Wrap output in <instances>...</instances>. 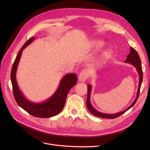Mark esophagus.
Instances as JSON below:
<instances>
[{"mask_svg": "<svg viewBox=\"0 0 150 150\" xmlns=\"http://www.w3.org/2000/svg\"><path fill=\"white\" fill-rule=\"evenodd\" d=\"M89 74L88 72L86 70H83L81 73L80 74L79 76H78V79H79L80 81L81 82H84L87 80V78L88 77Z\"/></svg>", "mask_w": 150, "mask_h": 150, "instance_id": "esophagus-1", "label": "esophagus"}]
</instances>
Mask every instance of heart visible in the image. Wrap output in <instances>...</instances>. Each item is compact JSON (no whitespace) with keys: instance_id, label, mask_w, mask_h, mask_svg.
Returning a JSON list of instances; mask_svg holds the SVG:
<instances>
[{"instance_id":"heart-1","label":"heart","mask_w":150,"mask_h":150,"mask_svg":"<svg viewBox=\"0 0 150 150\" xmlns=\"http://www.w3.org/2000/svg\"><path fill=\"white\" fill-rule=\"evenodd\" d=\"M104 42L103 41H101L100 40H94L93 41V45L94 47V48L97 50L101 49V48H103L104 46ZM112 51L111 50H107L105 51L103 54H102V59H106L109 58L111 56L112 54Z\"/></svg>"}]
</instances>
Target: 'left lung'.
Wrapping results in <instances>:
<instances>
[{
    "label": "left lung",
    "mask_w": 150,
    "mask_h": 150,
    "mask_svg": "<svg viewBox=\"0 0 150 150\" xmlns=\"http://www.w3.org/2000/svg\"><path fill=\"white\" fill-rule=\"evenodd\" d=\"M130 50H131L130 53L128 54L127 58L125 61V62L129 63V64H132L134 66L137 71L139 76V87H138V89H137L136 98H135L134 101H133V103L127 109H125V111H123L122 112H118V113H116L114 114H108L102 113V112H100L97 111V110L94 108L91 105L90 98H91V92L92 87H91V85L89 84L88 86V97H87V101H86V106H87V108L89 109V111L93 115H96L97 117H101V118H105V119H115V118H117L118 117L120 116L121 115L124 114L126 111H127L128 109H129L131 108H132L136 103V101H137L139 96L142 82V80H143V74H142L143 72H142V69L140 59L139 57L138 53L137 52L136 50L134 49L132 47H131Z\"/></svg>",
    "instance_id": "1"
}]
</instances>
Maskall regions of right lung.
Here are the masks:
<instances>
[{"instance_id": "1", "label": "right lung", "mask_w": 150, "mask_h": 150, "mask_svg": "<svg viewBox=\"0 0 150 150\" xmlns=\"http://www.w3.org/2000/svg\"><path fill=\"white\" fill-rule=\"evenodd\" d=\"M34 40L35 38L32 37L25 43L18 53L13 64L11 81L13 95L18 105L30 115L39 118L52 117L60 113L64 108L69 91L76 84V75L75 74L65 75L61 79L56 92L50 98L42 103H33L27 99L18 87L16 75L23 50Z\"/></svg>"}]
</instances>
